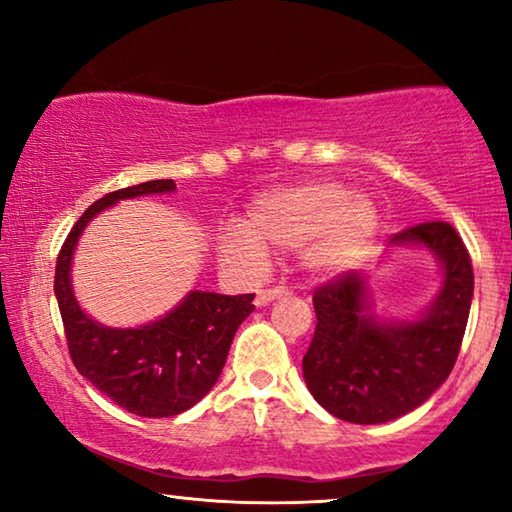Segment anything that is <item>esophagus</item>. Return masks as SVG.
Masks as SVG:
<instances>
[{
	"label": "esophagus",
	"mask_w": 512,
	"mask_h": 512,
	"mask_svg": "<svg viewBox=\"0 0 512 512\" xmlns=\"http://www.w3.org/2000/svg\"><path fill=\"white\" fill-rule=\"evenodd\" d=\"M284 296H289V291H286L284 286H275V289L258 291V296H256V305H258V307H265V305H270L272 300H279V298H284Z\"/></svg>",
	"instance_id": "34e87169"
}]
</instances>
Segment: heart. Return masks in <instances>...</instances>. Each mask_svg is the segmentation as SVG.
<instances>
[{
    "mask_svg": "<svg viewBox=\"0 0 512 512\" xmlns=\"http://www.w3.org/2000/svg\"><path fill=\"white\" fill-rule=\"evenodd\" d=\"M377 212L366 195L335 179H305L258 193L242 228L221 235V258L244 272H261L268 251H300L314 275H345L375 242Z\"/></svg>",
    "mask_w": 512,
    "mask_h": 512,
    "instance_id": "b5f03b06",
    "label": "heart"
}]
</instances>
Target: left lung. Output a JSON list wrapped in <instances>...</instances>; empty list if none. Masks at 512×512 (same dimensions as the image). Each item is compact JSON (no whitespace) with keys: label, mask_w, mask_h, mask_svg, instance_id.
<instances>
[{"label":"left lung","mask_w":512,"mask_h":512,"mask_svg":"<svg viewBox=\"0 0 512 512\" xmlns=\"http://www.w3.org/2000/svg\"><path fill=\"white\" fill-rule=\"evenodd\" d=\"M394 249H424L440 268V289L415 317L373 312V286L347 272L314 293L312 345L305 384L321 408L352 424H384L429 401L450 377L473 300L471 256L445 221L419 223L394 235Z\"/></svg>","instance_id":"obj_1"}]
</instances>
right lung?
Here are the masks:
<instances>
[{"instance_id":"1","label":"right lung","mask_w":512,"mask_h":512,"mask_svg":"<svg viewBox=\"0 0 512 512\" xmlns=\"http://www.w3.org/2000/svg\"><path fill=\"white\" fill-rule=\"evenodd\" d=\"M174 191L172 179H153L107 193L81 214L55 265V298L76 370L139 417H174L202 401L226 366L237 328L254 312V293L209 291H188L163 317L132 328L104 326L83 312L72 284V261L88 223L121 200Z\"/></svg>"}]
</instances>
